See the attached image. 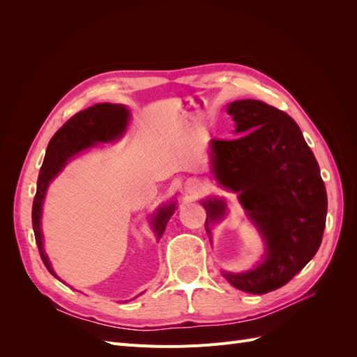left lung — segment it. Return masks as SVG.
Returning <instances> with one entry per match:
<instances>
[{
    "instance_id": "1",
    "label": "left lung",
    "mask_w": 357,
    "mask_h": 357,
    "mask_svg": "<svg viewBox=\"0 0 357 357\" xmlns=\"http://www.w3.org/2000/svg\"><path fill=\"white\" fill-rule=\"evenodd\" d=\"M234 139H211V171L238 199L265 240L261 264L245 273H222L247 294L262 295L284 286L317 253L326 225L328 197L320 168L296 122L256 100L228 105ZM210 225L225 218L219 198L202 201ZM211 238V236H210Z\"/></svg>"
}]
</instances>
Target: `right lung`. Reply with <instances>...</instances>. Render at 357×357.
Masks as SVG:
<instances>
[{"mask_svg":"<svg viewBox=\"0 0 357 357\" xmlns=\"http://www.w3.org/2000/svg\"><path fill=\"white\" fill-rule=\"evenodd\" d=\"M129 122V110L121 104H95L89 109L82 110L74 114L70 121L63 123L56 134L49 142L45 160L40 168L37 180V192L34 204H32V228H34L36 241L43 264L46 265L52 275H58L52 269V265L43 248V234H41V208L43 201L46 197L47 186L59 172L67 165V162L79 155L86 149H91L98 143H110L121 138ZM176 210V204L171 202L160 207L152 219L153 232L158 240L165 231V226Z\"/></svg>","mask_w":357,"mask_h":357,"instance_id":"add662e5","label":"right lung"}]
</instances>
